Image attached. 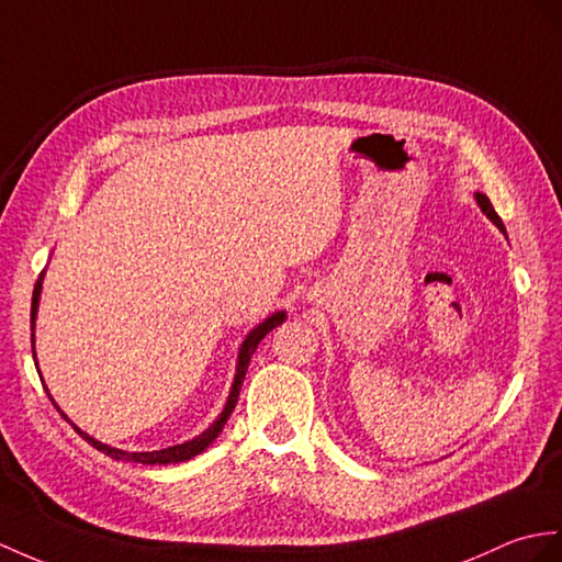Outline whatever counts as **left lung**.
<instances>
[{"label": "left lung", "mask_w": 562, "mask_h": 562, "mask_svg": "<svg viewBox=\"0 0 562 562\" xmlns=\"http://www.w3.org/2000/svg\"><path fill=\"white\" fill-rule=\"evenodd\" d=\"M474 198H476V204H479V207H482V212H484V214L491 218V222H494V224L503 231V234H505V226H503V222H501V216L496 214V210H494V207H491L488 198H486V195H482V193H476Z\"/></svg>", "instance_id": "8db88e82"}]
</instances>
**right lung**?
<instances>
[{
  "label": "right lung",
  "instance_id": "add662e5",
  "mask_svg": "<svg viewBox=\"0 0 562 562\" xmlns=\"http://www.w3.org/2000/svg\"><path fill=\"white\" fill-rule=\"evenodd\" d=\"M43 277L45 273H40V279H37V283H35V291H33V307H31V328L35 331V317H37V303H40V291H43ZM283 319H285V312H273L271 317H267L262 324L259 326H255L252 331L248 334V338L243 340V346H240V352H238V367H236V379H234V386H231V393H228V401H226V407H224V413L216 417V422L212 424L210 429H204L200 436H195L193 441H186V443H178V446H171V448H161V450H153V453H128V450H119V448H112V446H106V443H102V441H94L92 436H88L86 431H80L76 424L68 419L61 409H59V405H57V409L61 413V417L66 419V422H71V427L83 436V439L92 446V448H98V450H102L104 456H109V458H114V460H123V462H140V464H169V462H186V460H190V458H195V456H200L204 448H207L218 434H222V429H224V424H226V419L231 417V413H234V407H236V403H238V395H240V386H243V379H245V372H248V364H250V358H252V352L257 350V346H259V340H262L271 328H277L279 324H283ZM31 338H33V358H35V334H31ZM40 372V369H37ZM49 395V393H47Z\"/></svg>",
  "mask_w": 562,
  "mask_h": 562
}]
</instances>
